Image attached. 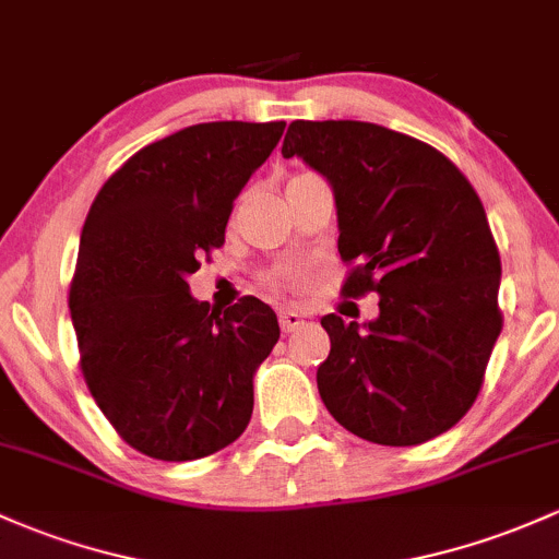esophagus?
Wrapping results in <instances>:
<instances>
[{
  "instance_id": "esophagus-1",
  "label": "esophagus",
  "mask_w": 559,
  "mask_h": 559,
  "mask_svg": "<svg viewBox=\"0 0 559 559\" xmlns=\"http://www.w3.org/2000/svg\"><path fill=\"white\" fill-rule=\"evenodd\" d=\"M304 325V317L298 314V311H290V309H282L280 311V328L282 333H296L298 328Z\"/></svg>"
}]
</instances>
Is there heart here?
<instances>
[{
	"instance_id": "heart-1",
	"label": "heart",
	"mask_w": 559,
	"mask_h": 559,
	"mask_svg": "<svg viewBox=\"0 0 559 559\" xmlns=\"http://www.w3.org/2000/svg\"><path fill=\"white\" fill-rule=\"evenodd\" d=\"M282 282H285L282 277H269V287H272V290H280Z\"/></svg>"
}]
</instances>
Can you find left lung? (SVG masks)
I'll use <instances>...</instances> for the list:
<instances>
[{
    "label": "left lung",
    "mask_w": 559,
    "mask_h": 559,
    "mask_svg": "<svg viewBox=\"0 0 559 559\" xmlns=\"http://www.w3.org/2000/svg\"><path fill=\"white\" fill-rule=\"evenodd\" d=\"M282 157L328 178L341 293H378L373 322L322 317L330 354L317 389L330 416L376 445H421L466 416L501 333V258L464 173L418 138L373 122L287 128Z\"/></svg>",
    "instance_id": "1"
}]
</instances>
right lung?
<instances>
[{
	"label": "right lung",
	"mask_w": 559,
	"mask_h": 559,
	"mask_svg": "<svg viewBox=\"0 0 559 559\" xmlns=\"http://www.w3.org/2000/svg\"><path fill=\"white\" fill-rule=\"evenodd\" d=\"M285 122H205L148 143L90 205L69 290L85 383L130 448L194 461L253 416V373L280 338L253 296L221 311L186 277L224 245L234 200Z\"/></svg>",
	"instance_id": "1"
}]
</instances>
